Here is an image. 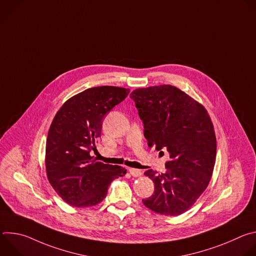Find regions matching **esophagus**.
<instances>
[{
    "label": "esophagus",
    "mask_w": 256,
    "mask_h": 256,
    "mask_svg": "<svg viewBox=\"0 0 256 256\" xmlns=\"http://www.w3.org/2000/svg\"><path fill=\"white\" fill-rule=\"evenodd\" d=\"M128 171H130V175H132V176H134V177H138V176H140V175H142V171H140V169L130 168V169H128Z\"/></svg>",
    "instance_id": "obj_1"
}]
</instances>
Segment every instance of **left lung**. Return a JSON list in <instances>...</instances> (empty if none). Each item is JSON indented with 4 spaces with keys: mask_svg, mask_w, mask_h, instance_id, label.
<instances>
[{
    "mask_svg": "<svg viewBox=\"0 0 256 256\" xmlns=\"http://www.w3.org/2000/svg\"><path fill=\"white\" fill-rule=\"evenodd\" d=\"M130 96L148 146L167 150L170 157L165 173L144 172L155 190L142 204L160 214L184 212L206 190L214 171L216 140L210 118L200 103L171 85L138 88Z\"/></svg>",
    "mask_w": 256,
    "mask_h": 256,
    "instance_id": "left-lung-1",
    "label": "left lung"
}]
</instances>
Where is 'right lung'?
Returning a JSON list of instances; mask_svg holds the SVG:
<instances>
[{
	"label": "right lung",
	"instance_id": "add662e5",
	"mask_svg": "<svg viewBox=\"0 0 256 256\" xmlns=\"http://www.w3.org/2000/svg\"><path fill=\"white\" fill-rule=\"evenodd\" d=\"M128 93L130 89L114 86L89 88L66 100L56 112L46 140V168L50 184L66 204H98L112 181L126 173L118 165L96 162L90 152L96 149L103 118Z\"/></svg>",
	"mask_w": 256,
	"mask_h": 256
}]
</instances>
